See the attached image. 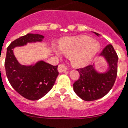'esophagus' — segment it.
<instances>
[{
	"label": "esophagus",
	"instance_id": "34e87169",
	"mask_svg": "<svg viewBox=\"0 0 128 128\" xmlns=\"http://www.w3.org/2000/svg\"><path fill=\"white\" fill-rule=\"evenodd\" d=\"M58 69L59 72H63L65 70H67V67L64 64H59Z\"/></svg>",
	"mask_w": 128,
	"mask_h": 128
}]
</instances>
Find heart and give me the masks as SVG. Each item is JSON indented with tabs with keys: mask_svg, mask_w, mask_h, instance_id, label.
Instances as JSON below:
<instances>
[{
	"mask_svg": "<svg viewBox=\"0 0 128 128\" xmlns=\"http://www.w3.org/2000/svg\"><path fill=\"white\" fill-rule=\"evenodd\" d=\"M54 52L61 56L63 53L70 55L72 64L77 67H83L89 64L100 50L98 43L87 36H78L66 38L59 44V49L54 46Z\"/></svg>",
	"mask_w": 128,
	"mask_h": 128,
	"instance_id": "obj_1",
	"label": "heart"
}]
</instances>
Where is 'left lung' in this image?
I'll return each instance as SVG.
<instances>
[{
  "mask_svg": "<svg viewBox=\"0 0 128 128\" xmlns=\"http://www.w3.org/2000/svg\"><path fill=\"white\" fill-rule=\"evenodd\" d=\"M96 36L100 34L94 32ZM100 56L104 58L108 65L104 72H98L94 65L77 69L80 77L73 84V90L76 95L85 101L96 100L107 94L116 80L118 72V57L111 44L106 46Z\"/></svg>",
  "mask_w": 128,
  "mask_h": 128,
  "instance_id": "8db88e82",
  "label": "left lung"
}]
</instances>
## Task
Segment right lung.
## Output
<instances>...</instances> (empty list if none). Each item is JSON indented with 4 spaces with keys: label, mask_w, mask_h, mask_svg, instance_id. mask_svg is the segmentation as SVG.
<instances>
[{
    "label": "right lung",
    "mask_w": 128,
    "mask_h": 128,
    "mask_svg": "<svg viewBox=\"0 0 128 128\" xmlns=\"http://www.w3.org/2000/svg\"><path fill=\"white\" fill-rule=\"evenodd\" d=\"M44 38L40 34H28L12 42L7 48L4 62L7 78L17 92L30 100L40 99L52 89L59 74L58 65L44 61L34 65H21L14 56V49L28 43L41 42Z\"/></svg>",
    "instance_id": "right-lung-1"
}]
</instances>
